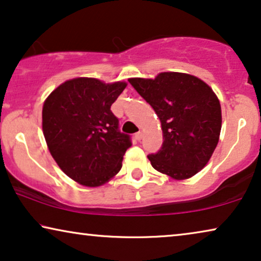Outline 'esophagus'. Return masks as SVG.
Listing matches in <instances>:
<instances>
[{
    "label": "esophagus",
    "instance_id": "34e87169",
    "mask_svg": "<svg viewBox=\"0 0 261 261\" xmlns=\"http://www.w3.org/2000/svg\"><path fill=\"white\" fill-rule=\"evenodd\" d=\"M134 138H135V139H137V140H138V141H140V140H141V139H142V132H138V133L134 135Z\"/></svg>",
    "mask_w": 261,
    "mask_h": 261
}]
</instances>
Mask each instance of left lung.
<instances>
[{"label": "left lung", "mask_w": 261, "mask_h": 261, "mask_svg": "<svg viewBox=\"0 0 261 261\" xmlns=\"http://www.w3.org/2000/svg\"><path fill=\"white\" fill-rule=\"evenodd\" d=\"M128 81L162 122V147L147 155L152 166L173 179L195 176L209 162L220 138L221 106L212 88L180 72Z\"/></svg>", "instance_id": "left-lung-1"}]
</instances>
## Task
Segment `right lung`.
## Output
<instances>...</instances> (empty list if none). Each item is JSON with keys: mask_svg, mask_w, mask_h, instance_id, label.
Returning a JSON list of instances; mask_svg holds the SVG:
<instances>
[{"mask_svg": "<svg viewBox=\"0 0 261 261\" xmlns=\"http://www.w3.org/2000/svg\"><path fill=\"white\" fill-rule=\"evenodd\" d=\"M126 83L74 78L60 84L42 107V130L63 172L85 187H99L122 167L130 137L121 133L110 107Z\"/></svg>", "mask_w": 261, "mask_h": 261, "instance_id": "obj_1", "label": "right lung"}]
</instances>
